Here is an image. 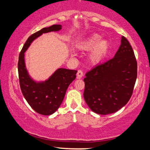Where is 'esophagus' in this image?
<instances>
[{"label": "esophagus", "instance_id": "esophagus-1", "mask_svg": "<svg viewBox=\"0 0 150 150\" xmlns=\"http://www.w3.org/2000/svg\"><path fill=\"white\" fill-rule=\"evenodd\" d=\"M83 76V71H82V70H81V69L78 70V71H77V78H78V79H81V78H82Z\"/></svg>", "mask_w": 150, "mask_h": 150}]
</instances>
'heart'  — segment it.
Segmentation results:
<instances>
[{"mask_svg":"<svg viewBox=\"0 0 150 150\" xmlns=\"http://www.w3.org/2000/svg\"><path fill=\"white\" fill-rule=\"evenodd\" d=\"M101 40L102 37L99 35H92L79 46V48L84 51L90 50L93 48L89 55V61L92 64L100 63L108 52L109 48L108 41Z\"/></svg>","mask_w":150,"mask_h":150,"instance_id":"obj_1","label":"heart"}]
</instances>
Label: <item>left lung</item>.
Instances as JSON below:
<instances>
[{
	"label": "left lung",
	"instance_id": "8db88e82",
	"mask_svg": "<svg viewBox=\"0 0 150 150\" xmlns=\"http://www.w3.org/2000/svg\"><path fill=\"white\" fill-rule=\"evenodd\" d=\"M84 98L91 110L113 113L128 103L137 77V62L130 43L122 36L113 58L86 73Z\"/></svg>",
	"mask_w": 150,
	"mask_h": 150
}]
</instances>
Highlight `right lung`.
<instances>
[{
  "instance_id": "1",
  "label": "right lung",
  "mask_w": 150,
  "mask_h": 150,
  "mask_svg": "<svg viewBox=\"0 0 150 150\" xmlns=\"http://www.w3.org/2000/svg\"><path fill=\"white\" fill-rule=\"evenodd\" d=\"M61 29L60 24H54L35 33L26 40L19 54L18 69L22 93L33 109L43 115H50L58 109L68 86L76 79L77 71L59 68L47 81L37 83L30 77L26 70L24 52L33 41L41 35Z\"/></svg>"
}]
</instances>
